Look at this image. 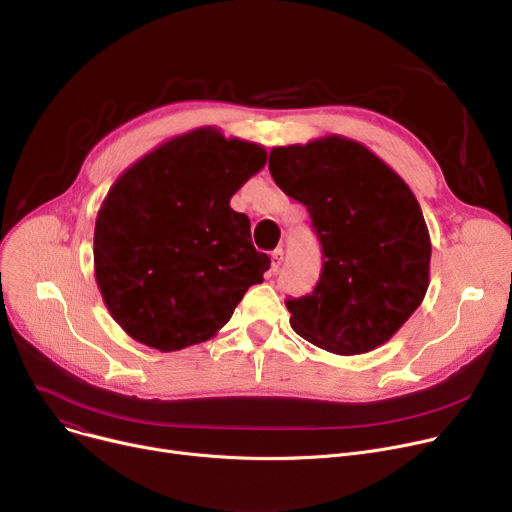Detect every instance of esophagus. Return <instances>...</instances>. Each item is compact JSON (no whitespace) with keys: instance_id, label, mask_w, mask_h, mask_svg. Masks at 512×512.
<instances>
[{"instance_id":"34e87169","label":"esophagus","mask_w":512,"mask_h":512,"mask_svg":"<svg viewBox=\"0 0 512 512\" xmlns=\"http://www.w3.org/2000/svg\"><path fill=\"white\" fill-rule=\"evenodd\" d=\"M282 259H284V253H282V249H276V251L272 253V272H278V270H280Z\"/></svg>"}]
</instances>
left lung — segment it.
<instances>
[{
	"mask_svg": "<svg viewBox=\"0 0 512 512\" xmlns=\"http://www.w3.org/2000/svg\"><path fill=\"white\" fill-rule=\"evenodd\" d=\"M270 172L307 207L324 249L313 292L286 301L292 330L344 357L388 342L429 286L432 242L409 184L338 134L274 147Z\"/></svg>",
	"mask_w": 512,
	"mask_h": 512,
	"instance_id": "8db88e82",
	"label": "left lung"
}]
</instances>
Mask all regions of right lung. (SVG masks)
I'll list each match as a JSON object with an SVG mask.
<instances>
[{
  "label": "right lung",
  "instance_id": "1",
  "mask_svg": "<svg viewBox=\"0 0 512 512\" xmlns=\"http://www.w3.org/2000/svg\"><path fill=\"white\" fill-rule=\"evenodd\" d=\"M267 151L218 128L161 143L112 184L93 236L95 280L116 324L161 353L218 334L270 257L232 195Z\"/></svg>",
  "mask_w": 512,
  "mask_h": 512
}]
</instances>
